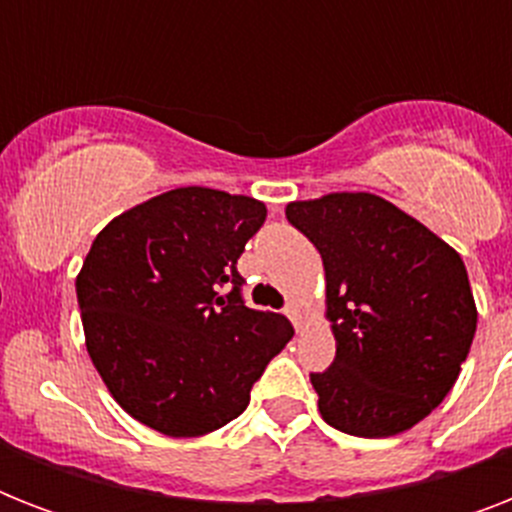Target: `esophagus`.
I'll list each match as a JSON object with an SVG mask.
<instances>
[{
  "label": "esophagus",
  "instance_id": "esophagus-1",
  "mask_svg": "<svg viewBox=\"0 0 512 512\" xmlns=\"http://www.w3.org/2000/svg\"><path fill=\"white\" fill-rule=\"evenodd\" d=\"M284 313H287L289 319H292V324H295V327H300V324H303V308H300V303H295V300H292V303L284 308Z\"/></svg>",
  "mask_w": 512,
  "mask_h": 512
}]
</instances>
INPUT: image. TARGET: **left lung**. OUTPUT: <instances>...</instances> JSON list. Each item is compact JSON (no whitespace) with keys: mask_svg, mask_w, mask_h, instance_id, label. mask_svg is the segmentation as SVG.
Here are the masks:
<instances>
[{"mask_svg":"<svg viewBox=\"0 0 512 512\" xmlns=\"http://www.w3.org/2000/svg\"><path fill=\"white\" fill-rule=\"evenodd\" d=\"M319 249L335 361L311 374L332 428L388 438L414 428L460 377L478 311L457 249L382 196L337 191L289 201Z\"/></svg>","mask_w":512,"mask_h":512,"instance_id":"left-lung-1","label":"left lung"}]
</instances>
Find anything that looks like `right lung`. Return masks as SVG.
Instances as JSON below:
<instances>
[{
  "mask_svg": "<svg viewBox=\"0 0 512 512\" xmlns=\"http://www.w3.org/2000/svg\"><path fill=\"white\" fill-rule=\"evenodd\" d=\"M265 212L252 196L185 185L95 236L76 276L84 345L132 420L172 438L207 436L247 409L292 340L287 316L241 300L236 263Z\"/></svg>",
  "mask_w": 512,
  "mask_h": 512,
  "instance_id": "add662e5",
  "label": "right lung"
}]
</instances>
